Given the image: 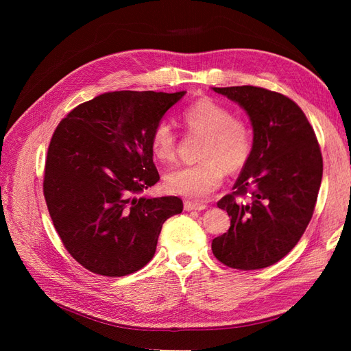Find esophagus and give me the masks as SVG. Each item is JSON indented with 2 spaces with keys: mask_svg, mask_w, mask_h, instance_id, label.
<instances>
[{
  "mask_svg": "<svg viewBox=\"0 0 351 351\" xmlns=\"http://www.w3.org/2000/svg\"><path fill=\"white\" fill-rule=\"evenodd\" d=\"M206 209V205L197 204V202H184V210H204Z\"/></svg>",
  "mask_w": 351,
  "mask_h": 351,
  "instance_id": "1",
  "label": "esophagus"
}]
</instances>
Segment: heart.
Segmentation results:
<instances>
[{
    "instance_id": "1",
    "label": "heart",
    "mask_w": 351,
    "mask_h": 351,
    "mask_svg": "<svg viewBox=\"0 0 351 351\" xmlns=\"http://www.w3.org/2000/svg\"><path fill=\"white\" fill-rule=\"evenodd\" d=\"M183 121L193 133L205 134L200 158L195 165L178 167L164 177L171 193L189 199H205L217 190L231 171L247 162L252 152V130L240 117L231 114L227 105L210 98H200L183 112ZM151 149L158 161L169 162L177 154V136L167 121H159L151 136Z\"/></svg>"
}]
</instances>
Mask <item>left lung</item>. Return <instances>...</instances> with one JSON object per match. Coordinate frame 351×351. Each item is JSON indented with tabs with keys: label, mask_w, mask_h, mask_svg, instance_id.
I'll list each match as a JSON object with an SVG mask.
<instances>
[{
	"label": "left lung",
	"mask_w": 351,
	"mask_h": 351,
	"mask_svg": "<svg viewBox=\"0 0 351 351\" xmlns=\"http://www.w3.org/2000/svg\"><path fill=\"white\" fill-rule=\"evenodd\" d=\"M246 111L252 152L232 195L218 202L230 230L212 240L215 258L230 268L261 269L289 253L313 215L322 182V155L299 105L256 86L212 88ZM250 195L243 202L237 195Z\"/></svg>",
	"instance_id": "8db88e82"
}]
</instances>
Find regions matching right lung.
Returning a JSON list of instances; mask_svg holds the SVG:
<instances>
[{"label": "right lung", "instance_id": "1", "mask_svg": "<svg viewBox=\"0 0 351 351\" xmlns=\"http://www.w3.org/2000/svg\"><path fill=\"white\" fill-rule=\"evenodd\" d=\"M186 95L119 90L80 104L52 136L44 195L62 244L82 267L105 277L143 268L164 222L182 214L177 196L147 197L159 174L151 136Z\"/></svg>", "mask_w": 351, "mask_h": 351}]
</instances>
